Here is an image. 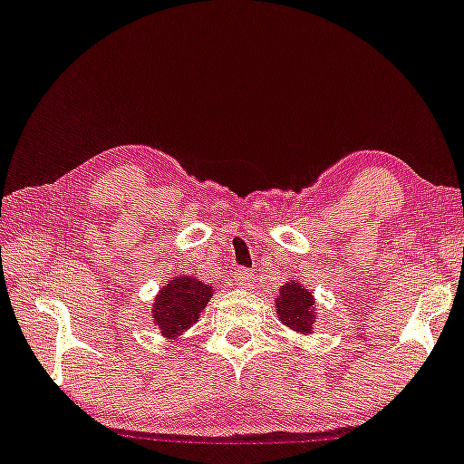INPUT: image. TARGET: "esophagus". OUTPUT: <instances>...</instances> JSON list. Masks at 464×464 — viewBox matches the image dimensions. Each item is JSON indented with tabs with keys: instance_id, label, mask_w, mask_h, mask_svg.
<instances>
[{
	"instance_id": "esophagus-1",
	"label": "esophagus",
	"mask_w": 464,
	"mask_h": 464,
	"mask_svg": "<svg viewBox=\"0 0 464 464\" xmlns=\"http://www.w3.org/2000/svg\"><path fill=\"white\" fill-rule=\"evenodd\" d=\"M231 280H233V285L244 286V289H250L252 283H255V276H252L248 269H236L231 276Z\"/></svg>"
}]
</instances>
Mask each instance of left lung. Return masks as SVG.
Returning a JSON list of instances; mask_svg holds the SVG:
<instances>
[{
    "label": "left lung",
    "instance_id": "obj_1",
    "mask_svg": "<svg viewBox=\"0 0 464 464\" xmlns=\"http://www.w3.org/2000/svg\"><path fill=\"white\" fill-rule=\"evenodd\" d=\"M278 291L280 293L274 300V308L283 325L295 334H304V336L314 334L316 302L313 291L297 283V280H289Z\"/></svg>",
    "mask_w": 464,
    "mask_h": 464
}]
</instances>
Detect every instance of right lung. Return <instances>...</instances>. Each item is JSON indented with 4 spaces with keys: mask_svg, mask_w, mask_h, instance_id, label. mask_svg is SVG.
Masks as SVG:
<instances>
[{
    "mask_svg": "<svg viewBox=\"0 0 464 464\" xmlns=\"http://www.w3.org/2000/svg\"><path fill=\"white\" fill-rule=\"evenodd\" d=\"M214 286L197 276L178 274L158 291L151 304V321L167 340H175L201 319V313L212 300Z\"/></svg>",
    "mask_w": 464,
    "mask_h": 464,
    "instance_id": "1",
    "label": "right lung"
}]
</instances>
